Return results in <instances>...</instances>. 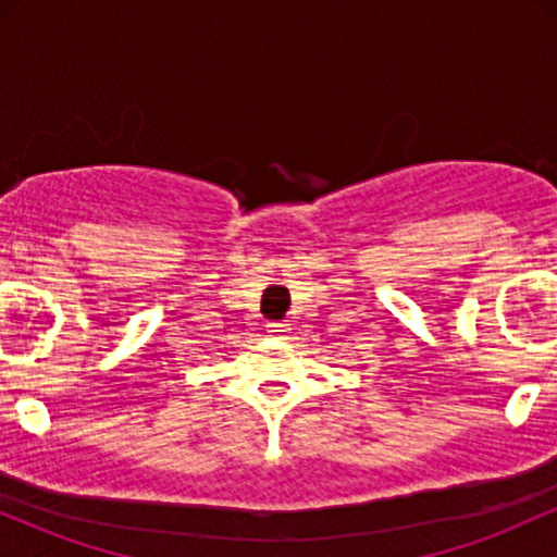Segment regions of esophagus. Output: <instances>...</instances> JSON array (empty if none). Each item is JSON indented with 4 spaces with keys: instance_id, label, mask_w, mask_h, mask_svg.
<instances>
[{
    "instance_id": "obj_1",
    "label": "esophagus",
    "mask_w": 557,
    "mask_h": 557,
    "mask_svg": "<svg viewBox=\"0 0 557 557\" xmlns=\"http://www.w3.org/2000/svg\"><path fill=\"white\" fill-rule=\"evenodd\" d=\"M287 324L285 322H267V332H270L272 337H280V341H283V337H287Z\"/></svg>"
}]
</instances>
